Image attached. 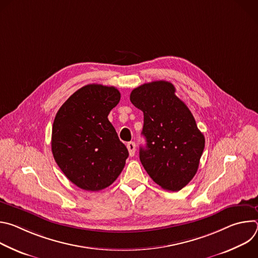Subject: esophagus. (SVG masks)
I'll list each match as a JSON object with an SVG mask.
<instances>
[{
  "mask_svg": "<svg viewBox=\"0 0 258 258\" xmlns=\"http://www.w3.org/2000/svg\"><path fill=\"white\" fill-rule=\"evenodd\" d=\"M126 147H127L130 156H134L135 152H136V143L135 142H128L126 144Z\"/></svg>",
  "mask_w": 258,
  "mask_h": 258,
  "instance_id": "34e87169",
  "label": "esophagus"
}]
</instances>
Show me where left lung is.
<instances>
[{
  "label": "left lung",
  "instance_id": "obj_1",
  "mask_svg": "<svg viewBox=\"0 0 258 258\" xmlns=\"http://www.w3.org/2000/svg\"><path fill=\"white\" fill-rule=\"evenodd\" d=\"M130 99L144 113L142 135L147 144L140 149L144 168L162 189L179 191L196 174L205 146L193 114L165 81L134 89Z\"/></svg>",
  "mask_w": 258,
  "mask_h": 258
}]
</instances>
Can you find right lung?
I'll return each instance as SVG.
<instances>
[{"label": "right lung", "instance_id": "add662e5", "mask_svg": "<svg viewBox=\"0 0 258 258\" xmlns=\"http://www.w3.org/2000/svg\"><path fill=\"white\" fill-rule=\"evenodd\" d=\"M114 87L88 85L60 107L52 128V153L66 177L86 191H100L118 177L128 151L108 114L118 104Z\"/></svg>", "mask_w": 258, "mask_h": 258}]
</instances>
